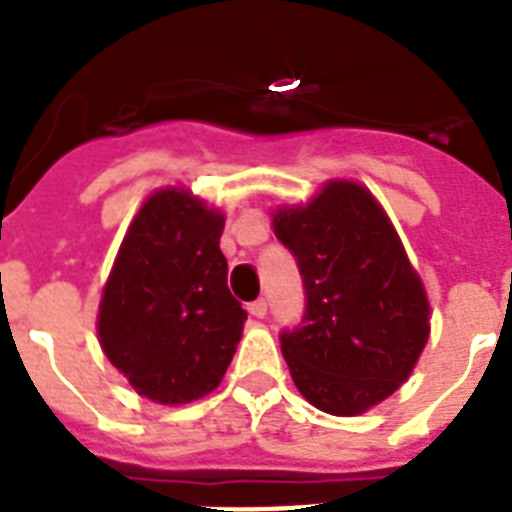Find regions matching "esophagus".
Segmentation results:
<instances>
[{
	"instance_id": "34e87169",
	"label": "esophagus",
	"mask_w": 512,
	"mask_h": 512,
	"mask_svg": "<svg viewBox=\"0 0 512 512\" xmlns=\"http://www.w3.org/2000/svg\"><path fill=\"white\" fill-rule=\"evenodd\" d=\"M249 313L255 315V318H265V315H268V302H265V299H255V302L249 305Z\"/></svg>"
}]
</instances>
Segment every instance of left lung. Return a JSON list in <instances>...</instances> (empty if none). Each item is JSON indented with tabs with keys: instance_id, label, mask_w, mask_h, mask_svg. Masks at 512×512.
Wrapping results in <instances>:
<instances>
[{
	"instance_id": "obj_1",
	"label": "left lung",
	"mask_w": 512,
	"mask_h": 512,
	"mask_svg": "<svg viewBox=\"0 0 512 512\" xmlns=\"http://www.w3.org/2000/svg\"><path fill=\"white\" fill-rule=\"evenodd\" d=\"M297 260L305 313L281 352L310 405L357 415L407 381L429 339V299L373 194L331 181L307 207L273 215Z\"/></svg>"
}]
</instances>
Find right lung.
<instances>
[{
	"mask_svg": "<svg viewBox=\"0 0 512 512\" xmlns=\"http://www.w3.org/2000/svg\"><path fill=\"white\" fill-rule=\"evenodd\" d=\"M223 223L189 191H157L107 278L102 350L136 392L162 405L213 392L242 339L247 310L228 292Z\"/></svg>",
	"mask_w": 512,
	"mask_h": 512,
	"instance_id": "obj_1",
	"label": "right lung"
}]
</instances>
